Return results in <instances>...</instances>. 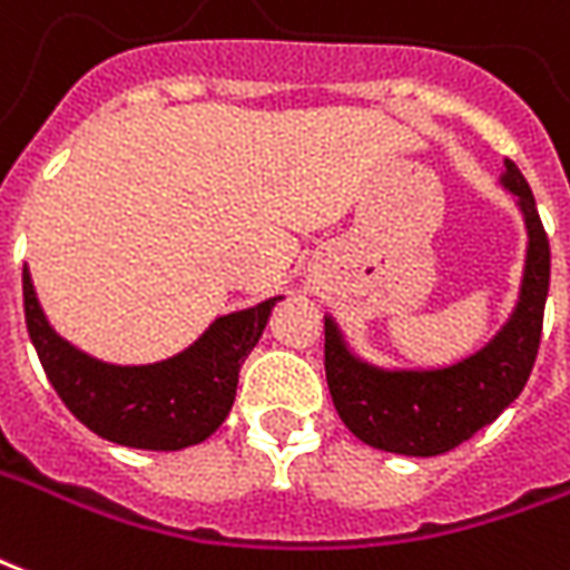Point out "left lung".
I'll use <instances>...</instances> for the list:
<instances>
[{
    "label": "left lung",
    "instance_id": "left-lung-1",
    "mask_svg": "<svg viewBox=\"0 0 570 570\" xmlns=\"http://www.w3.org/2000/svg\"><path fill=\"white\" fill-rule=\"evenodd\" d=\"M499 184L517 202L529 242L517 305L483 347L435 368H383L362 360L326 314L328 392L362 444L399 456H441L499 420L529 381L550 293V242L532 189L510 159Z\"/></svg>",
    "mask_w": 570,
    "mask_h": 570
}]
</instances>
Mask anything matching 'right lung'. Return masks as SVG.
<instances>
[{
    "mask_svg": "<svg viewBox=\"0 0 570 570\" xmlns=\"http://www.w3.org/2000/svg\"><path fill=\"white\" fill-rule=\"evenodd\" d=\"M281 298L223 314L168 360L117 365L83 353L50 326L23 265L27 328L48 381L90 432L135 450H184L220 429L235 402L238 371Z\"/></svg>",
    "mask_w": 570,
    "mask_h": 570,
    "instance_id": "add662e5",
    "label": "right lung"
}]
</instances>
